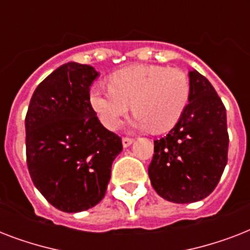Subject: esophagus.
I'll list each match as a JSON object with an SVG mask.
<instances>
[{"label":"esophagus","mask_w":250,"mask_h":250,"mask_svg":"<svg viewBox=\"0 0 250 250\" xmlns=\"http://www.w3.org/2000/svg\"><path fill=\"white\" fill-rule=\"evenodd\" d=\"M132 143H133V139H131V137H123V139H122V144H123L125 148H128L129 145L132 144Z\"/></svg>","instance_id":"esophagus-1"}]
</instances>
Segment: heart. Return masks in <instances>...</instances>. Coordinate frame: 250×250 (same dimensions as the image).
I'll return each mask as SVG.
<instances>
[{
	"instance_id": "1",
	"label": "heart",
	"mask_w": 250,
	"mask_h": 250,
	"mask_svg": "<svg viewBox=\"0 0 250 250\" xmlns=\"http://www.w3.org/2000/svg\"><path fill=\"white\" fill-rule=\"evenodd\" d=\"M189 94V79L178 68L136 64L110 75L109 86H90L88 101L107 129L115 128L132 107V127L161 133L178 123Z\"/></svg>"
}]
</instances>
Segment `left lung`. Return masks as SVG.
I'll list each match as a JSON object with an SVG mask.
<instances>
[{
  "label": "left lung",
  "mask_w": 250,
  "mask_h": 250,
  "mask_svg": "<svg viewBox=\"0 0 250 250\" xmlns=\"http://www.w3.org/2000/svg\"><path fill=\"white\" fill-rule=\"evenodd\" d=\"M189 101L175 127L154 141L148 174L161 197L189 204L208 197L227 165L226 107L214 86L196 70L188 72Z\"/></svg>",
  "instance_id": "left-lung-1"
}]
</instances>
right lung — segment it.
<instances>
[{"label": "right lung", "mask_w": 250, "mask_h": 250, "mask_svg": "<svg viewBox=\"0 0 250 250\" xmlns=\"http://www.w3.org/2000/svg\"><path fill=\"white\" fill-rule=\"evenodd\" d=\"M92 66L62 64L35 89L25 115L27 166L33 184L61 211L79 213L101 201L122 139L90 109L98 78Z\"/></svg>", "instance_id": "add662e5"}]
</instances>
